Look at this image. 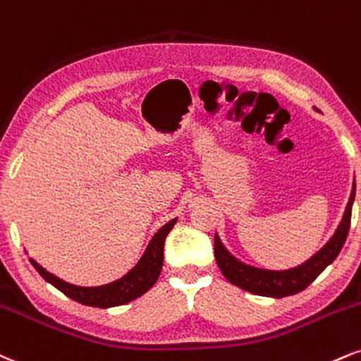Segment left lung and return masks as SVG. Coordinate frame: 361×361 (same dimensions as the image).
I'll list each match as a JSON object with an SVG mask.
<instances>
[{"label":"left lung","mask_w":361,"mask_h":361,"mask_svg":"<svg viewBox=\"0 0 361 361\" xmlns=\"http://www.w3.org/2000/svg\"><path fill=\"white\" fill-rule=\"evenodd\" d=\"M355 189L357 188H355L353 182V190H351L348 206H346V211L345 214H343L340 226H338L333 238L329 240L316 255H312L307 262H304L302 265L294 267V269L289 270L257 269V267L243 264L238 258L233 257L231 253L223 247L218 235H216L214 257L219 270H221L224 277L228 279V282H231L233 286L240 287V289L247 292H252V294L265 295V298L281 299L286 298V295H294L298 294V292L304 290L309 283L316 281L317 275L323 272L326 267L333 264L334 258L340 255L343 245H345L346 236H348L350 231Z\"/></svg>","instance_id":"left-lung-1"}]
</instances>
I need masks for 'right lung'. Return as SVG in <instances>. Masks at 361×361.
Returning <instances> with one entry per match:
<instances>
[{
  "label": "right lung",
  "instance_id": "add662e5",
  "mask_svg": "<svg viewBox=\"0 0 361 361\" xmlns=\"http://www.w3.org/2000/svg\"><path fill=\"white\" fill-rule=\"evenodd\" d=\"M177 223V219H171L167 224H164L159 231L155 233V236L152 238L150 243L143 253V257L140 258V262L128 274L123 275L121 279L114 281L111 283H106V286L99 287H79L72 286V283L62 281V279L55 277L54 274L47 272L42 265H38L33 258H30L32 265L35 267V270L47 282L52 283L55 289H59L67 298L74 299L75 302L84 304V306H92V307H114V306H123V304H128L131 300L140 298L142 294L154 287V283L159 279L160 270L164 265V243L167 235L171 233L173 224Z\"/></svg>",
  "mask_w": 361,
  "mask_h": 361
}]
</instances>
